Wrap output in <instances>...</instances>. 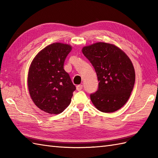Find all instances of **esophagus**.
Instances as JSON below:
<instances>
[{"label":"esophagus","instance_id":"1","mask_svg":"<svg viewBox=\"0 0 158 158\" xmlns=\"http://www.w3.org/2000/svg\"><path fill=\"white\" fill-rule=\"evenodd\" d=\"M76 88H77V91H80V90H81L83 89V85H77Z\"/></svg>","mask_w":158,"mask_h":158}]
</instances>
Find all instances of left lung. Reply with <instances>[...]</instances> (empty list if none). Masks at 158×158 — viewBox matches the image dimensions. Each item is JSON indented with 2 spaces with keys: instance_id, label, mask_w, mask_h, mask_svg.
I'll use <instances>...</instances> for the list:
<instances>
[{
  "instance_id": "1",
  "label": "left lung",
  "mask_w": 158,
  "mask_h": 158,
  "mask_svg": "<svg viewBox=\"0 0 158 158\" xmlns=\"http://www.w3.org/2000/svg\"><path fill=\"white\" fill-rule=\"evenodd\" d=\"M82 52L95 69L98 89L90 94L100 111L113 113L129 99L135 82V71L129 57L115 45L98 42L83 47Z\"/></svg>"
}]
</instances>
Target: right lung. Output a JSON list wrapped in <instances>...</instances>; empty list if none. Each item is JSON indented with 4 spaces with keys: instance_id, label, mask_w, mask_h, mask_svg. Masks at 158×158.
<instances>
[{
    "instance_id": "add662e5",
    "label": "right lung",
    "mask_w": 158,
    "mask_h": 158,
    "mask_svg": "<svg viewBox=\"0 0 158 158\" xmlns=\"http://www.w3.org/2000/svg\"><path fill=\"white\" fill-rule=\"evenodd\" d=\"M72 47L54 43L39 52L30 66L28 87L35 105L49 114L61 113L68 106L76 89L64 69Z\"/></svg>"
}]
</instances>
